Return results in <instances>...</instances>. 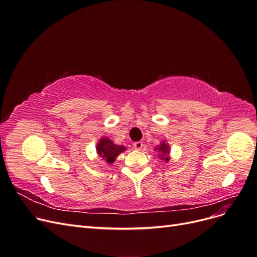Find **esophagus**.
I'll list each match as a JSON object with an SVG mask.
<instances>
[{
    "label": "esophagus",
    "mask_w": 257,
    "mask_h": 257,
    "mask_svg": "<svg viewBox=\"0 0 257 257\" xmlns=\"http://www.w3.org/2000/svg\"><path fill=\"white\" fill-rule=\"evenodd\" d=\"M133 147L135 148L136 150H141L142 148L144 147V144H143L142 142H136V143H134V144H133Z\"/></svg>",
    "instance_id": "obj_1"
}]
</instances>
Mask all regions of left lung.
<instances>
[{
	"label": "left lung",
	"mask_w": 257,
	"mask_h": 257,
	"mask_svg": "<svg viewBox=\"0 0 257 257\" xmlns=\"http://www.w3.org/2000/svg\"><path fill=\"white\" fill-rule=\"evenodd\" d=\"M157 149H158L159 152L162 153V154H161V155H162L161 159H162V160H165V162H168V160H169V158H168V154H169V146H168L165 142H163L159 148H155V150H157Z\"/></svg>",
	"instance_id": "obj_1"
}]
</instances>
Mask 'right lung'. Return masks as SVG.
<instances>
[{
	"mask_svg": "<svg viewBox=\"0 0 257 257\" xmlns=\"http://www.w3.org/2000/svg\"><path fill=\"white\" fill-rule=\"evenodd\" d=\"M124 150H125V147L113 144L110 139L107 137L100 138L96 146L97 154L107 163H113L115 158Z\"/></svg>",
	"mask_w": 257,
	"mask_h": 257,
	"instance_id": "obj_1",
	"label": "right lung"
}]
</instances>
